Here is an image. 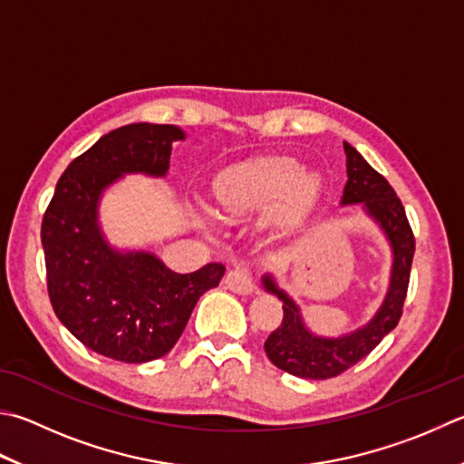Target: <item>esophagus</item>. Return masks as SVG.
I'll return each mask as SVG.
<instances>
[{"label":"esophagus","mask_w":464,"mask_h":464,"mask_svg":"<svg viewBox=\"0 0 464 464\" xmlns=\"http://www.w3.org/2000/svg\"><path fill=\"white\" fill-rule=\"evenodd\" d=\"M224 285L228 286L232 293H238V295L255 293V281H252V273L248 266H236L228 270V275L224 278Z\"/></svg>","instance_id":"1"}]
</instances>
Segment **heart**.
Instances as JSON below:
<instances>
[{
    "label": "heart",
    "mask_w": 464,
    "mask_h": 464,
    "mask_svg": "<svg viewBox=\"0 0 464 464\" xmlns=\"http://www.w3.org/2000/svg\"><path fill=\"white\" fill-rule=\"evenodd\" d=\"M317 186V178L303 173V165L293 157H262L222 171L214 189L218 204L232 216L256 212L275 202L268 222L286 228L311 204Z\"/></svg>",
    "instance_id": "1"
}]
</instances>
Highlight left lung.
<instances>
[{
	"label": "left lung",
	"mask_w": 464,
	"mask_h": 464,
	"mask_svg": "<svg viewBox=\"0 0 464 464\" xmlns=\"http://www.w3.org/2000/svg\"><path fill=\"white\" fill-rule=\"evenodd\" d=\"M343 150L347 155V183L341 204H362L386 234L394 255L390 288L368 325L355 329L349 335L319 337L307 329L296 303L276 286L273 276L266 275L262 278L266 291L275 293L283 301V321L265 341V352L276 368L296 378H335L362 362L398 325L408 293L416 242L406 209L386 178L380 176L349 143H343Z\"/></svg>",
	"instance_id": "1"
}]
</instances>
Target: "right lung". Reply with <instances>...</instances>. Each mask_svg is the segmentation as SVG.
<instances>
[{"label": "right lung", "mask_w": 464, "mask_h": 464, "mask_svg": "<svg viewBox=\"0 0 464 464\" xmlns=\"http://www.w3.org/2000/svg\"><path fill=\"white\" fill-rule=\"evenodd\" d=\"M179 127L133 123L102 135L68 165L42 220L52 309L82 345L111 360L145 363L178 343L196 303L226 273L209 262L173 273L151 252H119L104 240L99 199L123 173L163 178Z\"/></svg>", "instance_id": "obj_1"}]
</instances>
